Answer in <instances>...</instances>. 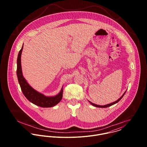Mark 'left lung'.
<instances>
[{
    "label": "left lung",
    "instance_id": "8db88e82",
    "mask_svg": "<svg viewBox=\"0 0 147 147\" xmlns=\"http://www.w3.org/2000/svg\"><path fill=\"white\" fill-rule=\"evenodd\" d=\"M126 91L123 93V94L118 99V100H117V101H115V102H112V103H111V104H107V105H96V104H93V103H92V102H91L90 101H88L89 102V103L91 104V105H93V106H96V107H101V108H105V107H109V106H112V105H114V104H117V102H118L122 98V97H123V96L125 95V94L126 93Z\"/></svg>",
    "mask_w": 147,
    "mask_h": 147
}]
</instances>
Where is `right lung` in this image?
Masks as SVG:
<instances>
[{
    "label": "right lung",
    "instance_id": "right-lung-1",
    "mask_svg": "<svg viewBox=\"0 0 147 147\" xmlns=\"http://www.w3.org/2000/svg\"><path fill=\"white\" fill-rule=\"evenodd\" d=\"M22 47L20 50L17 59V76L21 90L25 97L32 103L42 107H50L57 105L62 99L63 86L60 92L55 96H46L33 88L24 78L21 68V57Z\"/></svg>",
    "mask_w": 147,
    "mask_h": 147
}]
</instances>
